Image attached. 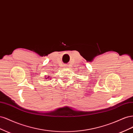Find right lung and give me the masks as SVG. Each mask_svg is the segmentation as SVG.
<instances>
[{"instance_id":"obj_1","label":"right lung","mask_w":133,"mask_h":133,"mask_svg":"<svg viewBox=\"0 0 133 133\" xmlns=\"http://www.w3.org/2000/svg\"><path fill=\"white\" fill-rule=\"evenodd\" d=\"M45 79H49V80H50V79L51 78H50V76H48V77H46V76H45Z\"/></svg>"}]
</instances>
